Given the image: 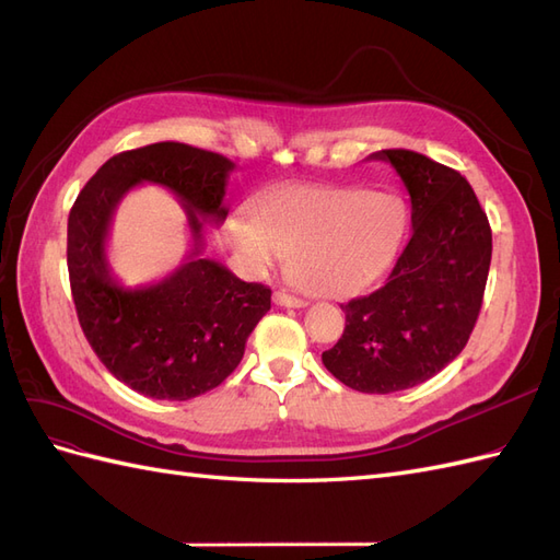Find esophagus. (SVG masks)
Wrapping results in <instances>:
<instances>
[{"mask_svg":"<svg viewBox=\"0 0 560 560\" xmlns=\"http://www.w3.org/2000/svg\"><path fill=\"white\" fill-rule=\"evenodd\" d=\"M273 301L282 308H303V306H306V301L294 296V294H287V292H276Z\"/></svg>","mask_w":560,"mask_h":560,"instance_id":"34e87169","label":"esophagus"}]
</instances>
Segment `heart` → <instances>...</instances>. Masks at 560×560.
<instances>
[{"instance_id": "b5f03b06", "label": "heart", "mask_w": 560, "mask_h": 560, "mask_svg": "<svg viewBox=\"0 0 560 560\" xmlns=\"http://www.w3.org/2000/svg\"><path fill=\"white\" fill-rule=\"evenodd\" d=\"M252 219L229 226L238 257L259 270L294 259L299 284L317 296H350L376 282L409 231L399 196L362 186H294L266 198Z\"/></svg>"}]
</instances>
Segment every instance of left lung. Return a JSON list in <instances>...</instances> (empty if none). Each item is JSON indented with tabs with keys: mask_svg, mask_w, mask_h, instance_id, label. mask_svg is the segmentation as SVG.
I'll list each match as a JSON object with an SVG mask.
<instances>
[{
	"mask_svg": "<svg viewBox=\"0 0 560 560\" xmlns=\"http://www.w3.org/2000/svg\"><path fill=\"white\" fill-rule=\"evenodd\" d=\"M369 159L397 171L411 198V241L381 290L343 303L346 329L322 362L371 395L425 383L469 341L481 311L493 233L469 182L409 149Z\"/></svg>",
	"mask_w": 560,
	"mask_h": 560,
	"instance_id": "8db88e82",
	"label": "left lung"
}]
</instances>
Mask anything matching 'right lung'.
<instances>
[{
    "label": "right lung",
    "mask_w": 560,
    "mask_h": 560,
    "mask_svg": "<svg viewBox=\"0 0 560 560\" xmlns=\"http://www.w3.org/2000/svg\"><path fill=\"white\" fill-rule=\"evenodd\" d=\"M235 163L182 142L112 156L83 186L67 219V270L79 325L109 374L151 399L186 401L241 364L270 290L202 259V226L222 224ZM165 185L183 202L195 249L174 273L130 291L112 276L106 235L120 198L138 183Z\"/></svg>",
    "instance_id": "right-lung-1"
}]
</instances>
